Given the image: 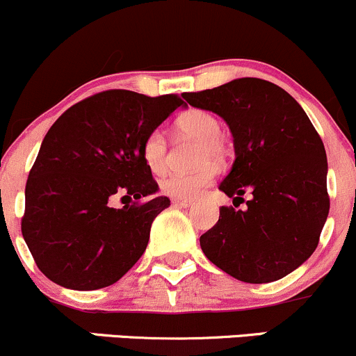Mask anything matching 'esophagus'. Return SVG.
Listing matches in <instances>:
<instances>
[{
	"mask_svg": "<svg viewBox=\"0 0 356 356\" xmlns=\"http://www.w3.org/2000/svg\"><path fill=\"white\" fill-rule=\"evenodd\" d=\"M172 204L177 206V208H189V206H193V201H189V199H172Z\"/></svg>",
	"mask_w": 356,
	"mask_h": 356,
	"instance_id": "34e87169",
	"label": "esophagus"
}]
</instances>
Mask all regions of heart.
Returning <instances> with one entry per match:
<instances>
[{"mask_svg":"<svg viewBox=\"0 0 356 356\" xmlns=\"http://www.w3.org/2000/svg\"><path fill=\"white\" fill-rule=\"evenodd\" d=\"M181 135L197 140V163H204L193 172H170L160 181V189L175 199H194L216 177V165L226 157V145L221 138V123L206 109H189L175 121ZM142 159L154 174H162L169 162V147L165 135L160 130L148 131L142 142Z\"/></svg>","mask_w":356,"mask_h":356,"instance_id":"heart-1","label":"heart"}]
</instances>
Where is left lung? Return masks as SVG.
<instances>
[{
  "label": "left lung",
  "instance_id": "left-lung-1",
  "mask_svg": "<svg viewBox=\"0 0 356 356\" xmlns=\"http://www.w3.org/2000/svg\"><path fill=\"white\" fill-rule=\"evenodd\" d=\"M191 106L220 115L233 135L235 162L220 191L247 209L220 208L199 238L202 252L241 282L267 284L312 255L330 213L326 150L306 111L279 86L240 77L184 92Z\"/></svg>",
  "mask_w": 356,
  "mask_h": 356
}]
</instances>
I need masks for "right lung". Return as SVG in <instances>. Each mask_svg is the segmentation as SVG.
Returning a JSON list of instances; mask_svg holds the SVG:
<instances>
[{
	"label": "right lung",
	"mask_w": 356,
	"mask_h": 356,
	"mask_svg": "<svg viewBox=\"0 0 356 356\" xmlns=\"http://www.w3.org/2000/svg\"><path fill=\"white\" fill-rule=\"evenodd\" d=\"M184 101L124 89L74 104L47 131L25 187L22 233L52 282L95 291L118 282L145 252L150 226L169 208L142 159V142ZM116 197L128 198L118 210Z\"/></svg>",
	"instance_id": "right-lung-1"
}]
</instances>
